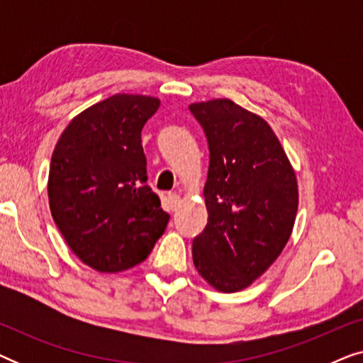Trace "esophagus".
Listing matches in <instances>:
<instances>
[{
	"label": "esophagus",
	"mask_w": 363,
	"mask_h": 363,
	"mask_svg": "<svg viewBox=\"0 0 363 363\" xmlns=\"http://www.w3.org/2000/svg\"><path fill=\"white\" fill-rule=\"evenodd\" d=\"M167 203L170 210H177L178 205H180V195H177V193H168Z\"/></svg>",
	"instance_id": "34e87169"
}]
</instances>
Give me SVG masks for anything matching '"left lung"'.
I'll return each instance as SVG.
<instances>
[{"label": "left lung", "instance_id": "8db88e82", "mask_svg": "<svg viewBox=\"0 0 363 363\" xmlns=\"http://www.w3.org/2000/svg\"><path fill=\"white\" fill-rule=\"evenodd\" d=\"M208 140V223L193 262L221 292L245 289L277 259L296 221L297 182L264 118L230 99L191 104Z\"/></svg>", "mask_w": 363, "mask_h": 363}]
</instances>
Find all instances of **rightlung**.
I'll use <instances>...</instances> for the list:
<instances>
[{
  "instance_id": "add662e5",
  "label": "right lung",
  "mask_w": 363,
  "mask_h": 363,
  "mask_svg": "<svg viewBox=\"0 0 363 363\" xmlns=\"http://www.w3.org/2000/svg\"><path fill=\"white\" fill-rule=\"evenodd\" d=\"M160 101L117 94L74 118L54 148L48 195L54 221L82 262L101 272L140 264L170 215L147 185L142 128Z\"/></svg>"
}]
</instances>
